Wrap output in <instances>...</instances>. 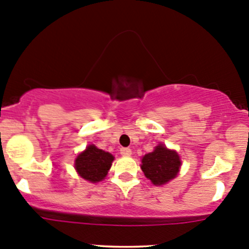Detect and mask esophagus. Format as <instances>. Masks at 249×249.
Here are the masks:
<instances>
[{
    "instance_id": "esophagus-1",
    "label": "esophagus",
    "mask_w": 249,
    "mask_h": 249,
    "mask_svg": "<svg viewBox=\"0 0 249 249\" xmlns=\"http://www.w3.org/2000/svg\"><path fill=\"white\" fill-rule=\"evenodd\" d=\"M120 154L122 156H131V149L127 148V147H123V148H120Z\"/></svg>"
}]
</instances>
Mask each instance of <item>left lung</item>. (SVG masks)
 <instances>
[{
  "instance_id": "8db88e82",
  "label": "left lung",
  "mask_w": 249,
  "mask_h": 249,
  "mask_svg": "<svg viewBox=\"0 0 249 249\" xmlns=\"http://www.w3.org/2000/svg\"><path fill=\"white\" fill-rule=\"evenodd\" d=\"M181 160L175 151L158 144L153 152L142 158L141 169L154 185H164L178 175Z\"/></svg>"
}]
</instances>
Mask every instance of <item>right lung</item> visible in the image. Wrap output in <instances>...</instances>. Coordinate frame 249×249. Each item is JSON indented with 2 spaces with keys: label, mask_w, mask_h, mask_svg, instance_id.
Returning a JSON list of instances; mask_svg holds the SVG:
<instances>
[{
  "label": "right lung",
  "mask_w": 249,
  "mask_h": 249,
  "mask_svg": "<svg viewBox=\"0 0 249 249\" xmlns=\"http://www.w3.org/2000/svg\"><path fill=\"white\" fill-rule=\"evenodd\" d=\"M114 157L108 152L90 144L75 159V169L79 175L91 182L103 180L110 169Z\"/></svg>",
  "instance_id": "1"
}]
</instances>
